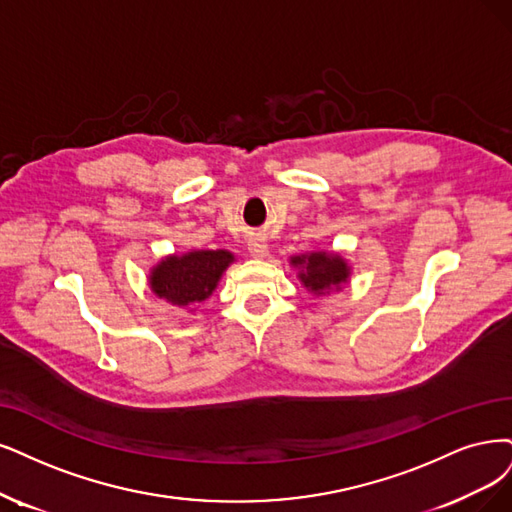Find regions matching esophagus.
I'll return each mask as SVG.
<instances>
[{"label":"esophagus","instance_id":"34e87169","mask_svg":"<svg viewBox=\"0 0 512 512\" xmlns=\"http://www.w3.org/2000/svg\"><path fill=\"white\" fill-rule=\"evenodd\" d=\"M249 253H251L253 257H257V259H263V257H266V255L270 253V246H268L266 240L257 238V240H253V242L249 244Z\"/></svg>","mask_w":512,"mask_h":512}]
</instances>
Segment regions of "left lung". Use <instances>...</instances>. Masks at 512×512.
<instances>
[{
	"label": "left lung",
	"mask_w": 512,
	"mask_h": 512,
	"mask_svg": "<svg viewBox=\"0 0 512 512\" xmlns=\"http://www.w3.org/2000/svg\"><path fill=\"white\" fill-rule=\"evenodd\" d=\"M291 266L297 270L301 285L314 295H325L333 289L339 291L350 278L348 261L339 253L314 251L306 255H295L291 257Z\"/></svg>",
	"instance_id": "obj_1"
}]
</instances>
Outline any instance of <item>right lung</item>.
<instances>
[{"instance_id": "1", "label": "right lung", "mask_w": 512, "mask_h": 512, "mask_svg": "<svg viewBox=\"0 0 512 512\" xmlns=\"http://www.w3.org/2000/svg\"><path fill=\"white\" fill-rule=\"evenodd\" d=\"M230 263H234V255L223 249L168 255L151 270L149 287L168 304L194 306L213 295Z\"/></svg>"}]
</instances>
